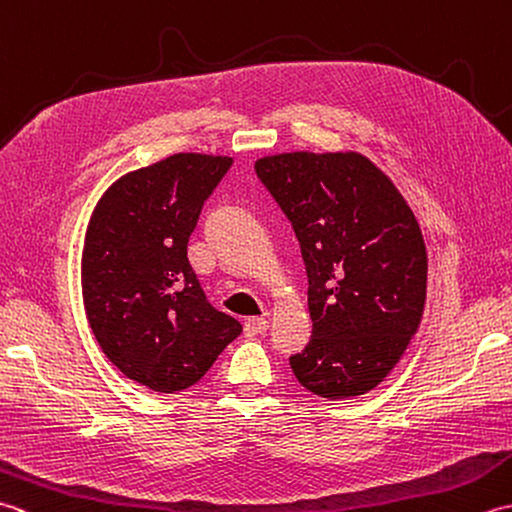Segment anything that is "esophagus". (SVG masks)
<instances>
[{"label": "esophagus", "instance_id": "esophagus-1", "mask_svg": "<svg viewBox=\"0 0 512 512\" xmlns=\"http://www.w3.org/2000/svg\"><path fill=\"white\" fill-rule=\"evenodd\" d=\"M268 330V319L266 317H250L244 323V334L246 336H255V334H262Z\"/></svg>", "mask_w": 512, "mask_h": 512}]
</instances>
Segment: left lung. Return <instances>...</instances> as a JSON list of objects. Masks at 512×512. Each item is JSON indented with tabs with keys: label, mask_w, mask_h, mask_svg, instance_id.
<instances>
[{
	"label": "left lung",
	"mask_w": 512,
	"mask_h": 512,
	"mask_svg": "<svg viewBox=\"0 0 512 512\" xmlns=\"http://www.w3.org/2000/svg\"><path fill=\"white\" fill-rule=\"evenodd\" d=\"M299 239L312 339L290 356L299 383L321 398L367 394L418 323L427 250L407 202L361 154H281L255 165Z\"/></svg>",
	"instance_id": "obj_1"
}]
</instances>
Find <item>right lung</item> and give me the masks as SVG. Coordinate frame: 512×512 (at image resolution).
I'll list each match as a JSON object with an SVG mask.
<instances>
[{"mask_svg": "<svg viewBox=\"0 0 512 512\" xmlns=\"http://www.w3.org/2000/svg\"><path fill=\"white\" fill-rule=\"evenodd\" d=\"M176 154L127 173L96 204L83 248V303L101 350L162 394L209 372L242 323L213 308L187 257L204 202L231 169Z\"/></svg>", "mask_w": 512, "mask_h": 512, "instance_id": "add662e5", "label": "right lung"}]
</instances>
